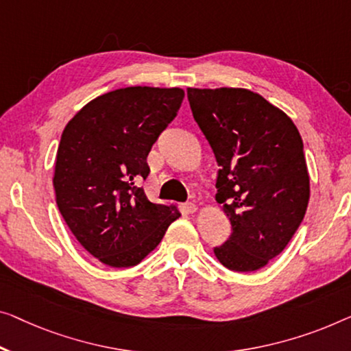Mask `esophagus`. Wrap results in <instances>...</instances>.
I'll return each mask as SVG.
<instances>
[{"label": "esophagus", "mask_w": 351, "mask_h": 351, "mask_svg": "<svg viewBox=\"0 0 351 351\" xmlns=\"http://www.w3.org/2000/svg\"><path fill=\"white\" fill-rule=\"evenodd\" d=\"M184 209H186V213H195L197 211V205L193 202H187V203H184Z\"/></svg>", "instance_id": "1"}]
</instances>
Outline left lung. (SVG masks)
Returning <instances> with one entry per match:
<instances>
[{
  "instance_id": "1",
  "label": "left lung",
  "mask_w": 351,
  "mask_h": 351,
  "mask_svg": "<svg viewBox=\"0 0 351 351\" xmlns=\"http://www.w3.org/2000/svg\"><path fill=\"white\" fill-rule=\"evenodd\" d=\"M187 99L216 156V200L233 230L214 255L232 271H257L304 219L311 187L301 135L280 108L244 88H187Z\"/></svg>"
}]
</instances>
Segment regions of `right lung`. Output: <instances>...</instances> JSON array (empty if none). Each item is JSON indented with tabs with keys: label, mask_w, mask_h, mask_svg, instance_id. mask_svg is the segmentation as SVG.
Listing matches in <instances>:
<instances>
[{
	"label": "right lung",
	"mask_w": 351,
	"mask_h": 351,
	"mask_svg": "<svg viewBox=\"0 0 351 351\" xmlns=\"http://www.w3.org/2000/svg\"><path fill=\"white\" fill-rule=\"evenodd\" d=\"M182 99L181 88H119L88 102L62 130L56 205L77 241L104 265H138L181 216L173 205L151 203L135 182L149 175L151 146Z\"/></svg>",
	"instance_id": "add662e5"
}]
</instances>
